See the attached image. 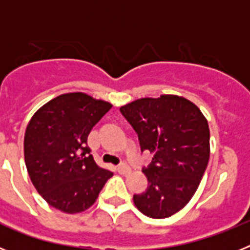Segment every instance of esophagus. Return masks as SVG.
I'll return each instance as SVG.
<instances>
[{"instance_id": "34e87169", "label": "esophagus", "mask_w": 250, "mask_h": 250, "mask_svg": "<svg viewBox=\"0 0 250 250\" xmlns=\"http://www.w3.org/2000/svg\"><path fill=\"white\" fill-rule=\"evenodd\" d=\"M118 171H119V174H121V175H126V174L131 173V169H130L129 165L121 164L118 167Z\"/></svg>"}]
</instances>
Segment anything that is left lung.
Returning <instances> with one entry per match:
<instances>
[{
    "mask_svg": "<svg viewBox=\"0 0 250 250\" xmlns=\"http://www.w3.org/2000/svg\"><path fill=\"white\" fill-rule=\"evenodd\" d=\"M152 161L147 169V189L134 195L144 215L164 219L190 202L210 156V131L200 109L178 95L141 98L120 107Z\"/></svg>",
    "mask_w": 250,
    "mask_h": 250,
    "instance_id": "8db88e82",
    "label": "left lung"
}]
</instances>
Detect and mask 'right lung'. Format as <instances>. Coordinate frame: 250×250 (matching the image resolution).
Listing matches in <instances>:
<instances>
[{
  "mask_svg": "<svg viewBox=\"0 0 250 250\" xmlns=\"http://www.w3.org/2000/svg\"><path fill=\"white\" fill-rule=\"evenodd\" d=\"M112 107L85 92L56 96L34 114L23 152L31 182L51 207L67 214L89 209L114 173L94 160L87 136Z\"/></svg>",
  "mask_w": 250,
  "mask_h": 250,
  "instance_id": "right-lung-1",
  "label": "right lung"
}]
</instances>
